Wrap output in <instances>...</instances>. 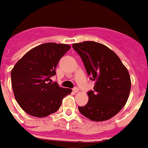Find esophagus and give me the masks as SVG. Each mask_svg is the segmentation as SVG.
<instances>
[{"mask_svg":"<svg viewBox=\"0 0 148 148\" xmlns=\"http://www.w3.org/2000/svg\"><path fill=\"white\" fill-rule=\"evenodd\" d=\"M73 91L74 92V93H77V92H79V88H74L73 89Z\"/></svg>","mask_w":148,"mask_h":148,"instance_id":"34e87169","label":"esophagus"}]
</instances>
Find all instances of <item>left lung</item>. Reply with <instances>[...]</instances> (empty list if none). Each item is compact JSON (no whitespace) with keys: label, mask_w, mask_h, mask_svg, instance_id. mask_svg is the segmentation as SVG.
<instances>
[{"label":"left lung","mask_w":148,"mask_h":148,"mask_svg":"<svg viewBox=\"0 0 148 148\" xmlns=\"http://www.w3.org/2000/svg\"><path fill=\"white\" fill-rule=\"evenodd\" d=\"M81 57L94 90L88 92V102L79 107L84 116L96 122L107 120L119 113L126 103L131 79L119 57L107 46L95 41L73 45Z\"/></svg>","instance_id":"obj_1"}]
</instances>
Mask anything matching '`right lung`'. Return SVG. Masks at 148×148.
I'll return each instance as SVG.
<instances>
[{
  "label": "right lung",
  "mask_w": 148,
  "mask_h": 148,
  "mask_svg": "<svg viewBox=\"0 0 148 148\" xmlns=\"http://www.w3.org/2000/svg\"><path fill=\"white\" fill-rule=\"evenodd\" d=\"M70 49L65 44L45 43L34 47L11 71L13 94L22 109L32 116L46 117L57 112L72 89L51 83L60 58Z\"/></svg>",
  "instance_id": "obj_1"
}]
</instances>
